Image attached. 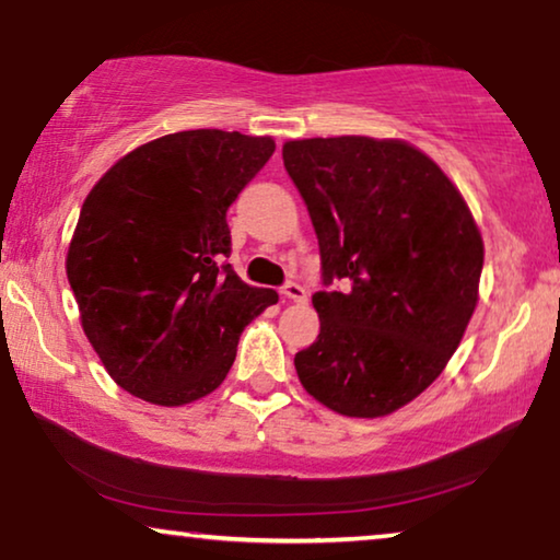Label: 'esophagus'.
Wrapping results in <instances>:
<instances>
[{"label":"esophagus","mask_w":560,"mask_h":560,"mask_svg":"<svg viewBox=\"0 0 560 560\" xmlns=\"http://www.w3.org/2000/svg\"><path fill=\"white\" fill-rule=\"evenodd\" d=\"M281 294L287 296V300H294V302H307V289L294 284V281H289V284L281 289Z\"/></svg>","instance_id":"1"}]
</instances>
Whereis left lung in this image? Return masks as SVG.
<instances>
[{"instance_id":"obj_1","label":"left lung","mask_w":560,"mask_h":560,"mask_svg":"<svg viewBox=\"0 0 560 560\" xmlns=\"http://www.w3.org/2000/svg\"><path fill=\"white\" fill-rule=\"evenodd\" d=\"M323 256L319 335L294 355L310 397L386 417L443 374L479 302L483 241L464 194L407 140H287Z\"/></svg>"}]
</instances>
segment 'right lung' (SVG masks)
I'll list each match as a JSON object with an SVG mask.
<instances>
[{"mask_svg": "<svg viewBox=\"0 0 560 560\" xmlns=\"http://www.w3.org/2000/svg\"><path fill=\"white\" fill-rule=\"evenodd\" d=\"M271 136L184 130L122 155L86 194L66 253L84 335L132 397L182 407L225 382L250 319L279 302L245 284L228 210Z\"/></svg>", "mask_w": 560, "mask_h": 560, "instance_id": "add662e5", "label": "right lung"}]
</instances>
